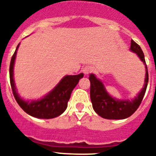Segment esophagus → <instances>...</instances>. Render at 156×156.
<instances>
[{
	"label": "esophagus",
	"mask_w": 156,
	"mask_h": 156,
	"mask_svg": "<svg viewBox=\"0 0 156 156\" xmlns=\"http://www.w3.org/2000/svg\"><path fill=\"white\" fill-rule=\"evenodd\" d=\"M93 71H94V68L91 66H85L84 68L83 69V73L85 75H88V74L91 73Z\"/></svg>",
	"instance_id": "obj_1"
}]
</instances>
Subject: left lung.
I'll list each match as a JSON object with an SVG mask.
<instances>
[{
	"mask_svg": "<svg viewBox=\"0 0 156 156\" xmlns=\"http://www.w3.org/2000/svg\"><path fill=\"white\" fill-rule=\"evenodd\" d=\"M130 50L137 54L140 60L145 65L146 76L144 87L138 94L137 97L129 101H119L110 97L106 92L102 83L90 74L89 80L90 81V100L93 108L98 115L107 119H122L130 116L138 108L145 94L148 82V73L147 65L144 59V53L137 43L131 40Z\"/></svg>",
	"mask_w": 156,
	"mask_h": 156,
	"instance_id": "obj_1",
	"label": "left lung"
}]
</instances>
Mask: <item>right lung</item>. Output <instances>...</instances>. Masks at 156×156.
<instances>
[{
    "label": "right lung",
    "instance_id": "1",
    "mask_svg": "<svg viewBox=\"0 0 156 156\" xmlns=\"http://www.w3.org/2000/svg\"><path fill=\"white\" fill-rule=\"evenodd\" d=\"M19 46V44L16 48V51L12 55L10 67H9L11 87H12V93L16 101L27 114L36 118L52 119V118L58 116L62 113H63L67 108V104L70 98L72 91L79 83L80 80L83 78V74L80 73L76 76H66L55 87V88L43 99L39 101H33L31 102L25 101L23 99L20 98L16 92L13 80L14 62H15L16 52H17Z\"/></svg>",
    "mask_w": 156,
    "mask_h": 156
}]
</instances>
